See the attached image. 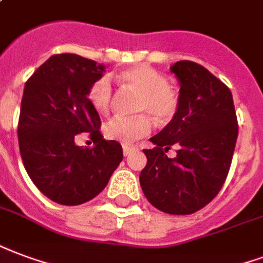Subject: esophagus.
<instances>
[{"instance_id":"1","label":"esophagus","mask_w":263,"mask_h":263,"mask_svg":"<svg viewBox=\"0 0 263 263\" xmlns=\"http://www.w3.org/2000/svg\"><path fill=\"white\" fill-rule=\"evenodd\" d=\"M134 151H137V147H135V146H126V145H124V146H122L124 156H128V155H131Z\"/></svg>"}]
</instances>
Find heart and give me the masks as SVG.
<instances>
[{
	"mask_svg": "<svg viewBox=\"0 0 263 263\" xmlns=\"http://www.w3.org/2000/svg\"><path fill=\"white\" fill-rule=\"evenodd\" d=\"M122 89L138 93L135 111L141 112L134 117L112 118L104 126V135L110 141L122 145H131L152 131V118L159 124H166L176 116L180 106L177 89L167 83L166 77L149 65L126 68L117 75ZM89 102L100 114L110 111L112 103V86L107 77L99 78L92 83L87 93Z\"/></svg>",
	"mask_w": 263,
	"mask_h": 263,
	"instance_id": "heart-1",
	"label": "heart"
}]
</instances>
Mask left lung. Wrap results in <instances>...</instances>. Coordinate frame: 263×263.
<instances>
[{
  "label": "left lung",
  "instance_id": "8db88e82",
  "mask_svg": "<svg viewBox=\"0 0 263 263\" xmlns=\"http://www.w3.org/2000/svg\"><path fill=\"white\" fill-rule=\"evenodd\" d=\"M181 83L176 116L157 135L153 149H143L142 191L159 211L191 215L215 198L230 170L238 122L233 95L220 79L192 61L171 67ZM177 147L174 159L165 153Z\"/></svg>",
  "mask_w": 263,
  "mask_h": 263
}]
</instances>
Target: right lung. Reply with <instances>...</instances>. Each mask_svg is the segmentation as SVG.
Returning <instances> with one entry per match:
<instances>
[{
    "label": "right lung",
    "instance_id": "add662e5",
    "mask_svg": "<svg viewBox=\"0 0 263 263\" xmlns=\"http://www.w3.org/2000/svg\"><path fill=\"white\" fill-rule=\"evenodd\" d=\"M104 65L78 54H54L29 78L23 90L17 139L23 166L39 191L55 203L75 206L106 188L122 160L117 141H104L99 112L89 102ZM87 132L93 147L74 138Z\"/></svg>",
    "mask_w": 263,
    "mask_h": 263
}]
</instances>
